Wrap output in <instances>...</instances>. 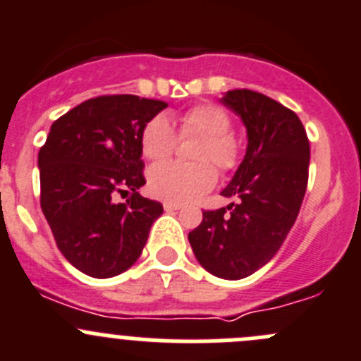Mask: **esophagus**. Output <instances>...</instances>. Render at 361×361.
I'll return each mask as SVG.
<instances>
[{"label":"esophagus","mask_w":361,"mask_h":361,"mask_svg":"<svg viewBox=\"0 0 361 361\" xmlns=\"http://www.w3.org/2000/svg\"><path fill=\"white\" fill-rule=\"evenodd\" d=\"M163 207H164V211H178V209L183 207V205L175 204V202H164Z\"/></svg>","instance_id":"34e87169"}]
</instances>
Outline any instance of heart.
Wrapping results in <instances>:
<instances>
[{
  "mask_svg": "<svg viewBox=\"0 0 361 361\" xmlns=\"http://www.w3.org/2000/svg\"><path fill=\"white\" fill-rule=\"evenodd\" d=\"M180 138L200 136L202 142L195 150V164H183L168 161L154 164L147 175V184L154 197L168 202H193L212 190L216 173L212 164L219 171H230L241 159V149L232 131L228 113L216 104H197L186 109L178 118ZM177 133L166 115L152 116L143 127L140 136L142 154L150 161H163L173 154L177 147Z\"/></svg>",
  "mask_w": 361,
  "mask_h": 361,
  "instance_id": "obj_1",
  "label": "heart"
}]
</instances>
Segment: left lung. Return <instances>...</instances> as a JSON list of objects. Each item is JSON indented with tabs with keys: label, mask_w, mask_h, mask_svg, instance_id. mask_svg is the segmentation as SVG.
<instances>
[{
	"label": "left lung",
	"mask_w": 361,
	"mask_h": 361,
	"mask_svg": "<svg viewBox=\"0 0 361 361\" xmlns=\"http://www.w3.org/2000/svg\"><path fill=\"white\" fill-rule=\"evenodd\" d=\"M221 102L241 116L248 135L243 163L221 191L234 198L205 211L188 234L204 269L241 280L266 266L293 228L308 183L310 145L293 109L253 90H230Z\"/></svg>",
	"instance_id": "left-lung-1"
}]
</instances>
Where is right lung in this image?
<instances>
[{"mask_svg":"<svg viewBox=\"0 0 361 361\" xmlns=\"http://www.w3.org/2000/svg\"><path fill=\"white\" fill-rule=\"evenodd\" d=\"M166 102L101 95L51 126L39 152L40 207L58 250L81 273L109 278L142 255L163 205L138 193L145 184L143 127ZM129 194L123 204L114 195Z\"/></svg>","mask_w":361,"mask_h":361,"instance_id":"right-lung-1","label":"right lung"}]
</instances>
